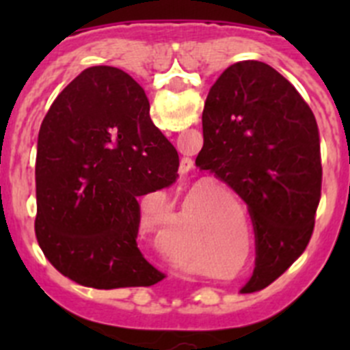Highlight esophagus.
I'll return each instance as SVG.
<instances>
[{
	"label": "esophagus",
	"mask_w": 350,
	"mask_h": 350,
	"mask_svg": "<svg viewBox=\"0 0 350 350\" xmlns=\"http://www.w3.org/2000/svg\"><path fill=\"white\" fill-rule=\"evenodd\" d=\"M185 161H187V159H185ZM189 168H191V161H189V165H187V168H185V172H187Z\"/></svg>",
	"instance_id": "34e87169"
}]
</instances>
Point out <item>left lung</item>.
Returning <instances> with one entry per match:
<instances>
[{"label": "left lung", "instance_id": "1", "mask_svg": "<svg viewBox=\"0 0 350 350\" xmlns=\"http://www.w3.org/2000/svg\"><path fill=\"white\" fill-rule=\"evenodd\" d=\"M196 166L249 206L258 259L243 291L271 284L307 249L319 206L321 140L310 107L268 64H231L206 96Z\"/></svg>", "mask_w": 350, "mask_h": 350}]
</instances>
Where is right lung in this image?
<instances>
[{
	"label": "right lung",
	"instance_id": "obj_1",
	"mask_svg": "<svg viewBox=\"0 0 350 350\" xmlns=\"http://www.w3.org/2000/svg\"><path fill=\"white\" fill-rule=\"evenodd\" d=\"M148 112L145 91L128 73L92 66L42 122L36 240L52 267L80 286H154L165 277L137 245V198L177 180L178 154Z\"/></svg>",
	"mask_w": 350,
	"mask_h": 350
}]
</instances>
